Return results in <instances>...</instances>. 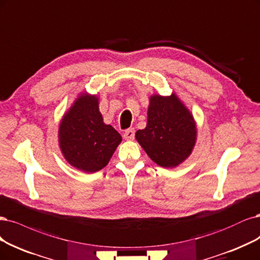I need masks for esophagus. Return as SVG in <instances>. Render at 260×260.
<instances>
[{
    "instance_id": "obj_1",
    "label": "esophagus",
    "mask_w": 260,
    "mask_h": 260,
    "mask_svg": "<svg viewBox=\"0 0 260 260\" xmlns=\"http://www.w3.org/2000/svg\"><path fill=\"white\" fill-rule=\"evenodd\" d=\"M123 139L127 141H132L134 139V129H127L123 132Z\"/></svg>"
}]
</instances>
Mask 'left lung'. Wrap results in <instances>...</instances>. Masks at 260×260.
<instances>
[{
  "mask_svg": "<svg viewBox=\"0 0 260 260\" xmlns=\"http://www.w3.org/2000/svg\"><path fill=\"white\" fill-rule=\"evenodd\" d=\"M136 139L158 166L175 168L189 157L197 141L193 116L174 92L149 98L147 123Z\"/></svg>",
  "mask_w": 260,
  "mask_h": 260,
  "instance_id": "8db88e82",
  "label": "left lung"
}]
</instances>
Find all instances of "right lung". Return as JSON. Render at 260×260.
<instances>
[{
	"instance_id": "obj_1",
	"label": "right lung",
	"mask_w": 260,
	"mask_h": 260,
	"mask_svg": "<svg viewBox=\"0 0 260 260\" xmlns=\"http://www.w3.org/2000/svg\"><path fill=\"white\" fill-rule=\"evenodd\" d=\"M59 146L68 162L86 173L100 171L111 160L121 136L106 124L99 111V98L80 93L62 117Z\"/></svg>"
}]
</instances>
